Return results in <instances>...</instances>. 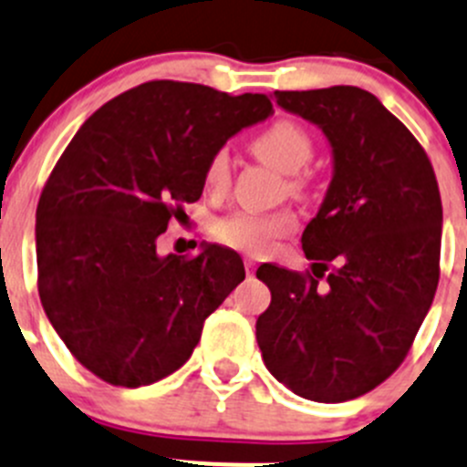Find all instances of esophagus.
<instances>
[{
    "mask_svg": "<svg viewBox=\"0 0 467 467\" xmlns=\"http://www.w3.org/2000/svg\"><path fill=\"white\" fill-rule=\"evenodd\" d=\"M254 270H256V261L247 256V259H245V273L252 277V275H254Z\"/></svg>",
    "mask_w": 467,
    "mask_h": 467,
    "instance_id": "1",
    "label": "esophagus"
}]
</instances>
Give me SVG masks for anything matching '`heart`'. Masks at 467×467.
Returning <instances> with one entry per match:
<instances>
[{"mask_svg":"<svg viewBox=\"0 0 467 467\" xmlns=\"http://www.w3.org/2000/svg\"><path fill=\"white\" fill-rule=\"evenodd\" d=\"M252 153L268 162L282 174H288L286 188L300 192L307 185L303 167L314 155V140L303 123L293 119H277L265 130L250 141ZM203 183L211 192H224L231 183V158L226 149H217L203 167ZM297 229V215L291 208H279L273 213L234 211L220 217L213 226L217 241L247 254H268L279 238Z\"/></svg>","mask_w":467,"mask_h":467,"instance_id":"b5f03b06","label":"heart"}]
</instances>
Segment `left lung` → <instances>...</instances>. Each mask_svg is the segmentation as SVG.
<instances>
[{
	"mask_svg": "<svg viewBox=\"0 0 467 467\" xmlns=\"http://www.w3.org/2000/svg\"><path fill=\"white\" fill-rule=\"evenodd\" d=\"M279 108L323 128L335 176L303 234L312 270L264 264L270 307L256 341L297 397L358 399L406 359L441 279L442 203L410 130L358 87L275 91Z\"/></svg>",
	"mask_w": 467,
	"mask_h": 467,
	"instance_id": "left-lung-1",
	"label": "left lung"
}]
</instances>
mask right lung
<instances>
[{"mask_svg":"<svg viewBox=\"0 0 467 467\" xmlns=\"http://www.w3.org/2000/svg\"><path fill=\"white\" fill-rule=\"evenodd\" d=\"M270 112L265 93L150 79L93 112L66 146L36 208L38 296L93 376L141 388L174 374L245 279L234 250L162 259L155 241L202 197L208 158Z\"/></svg>","mask_w":467,"mask_h":467,"instance_id":"1","label":"right lung"}]
</instances>
